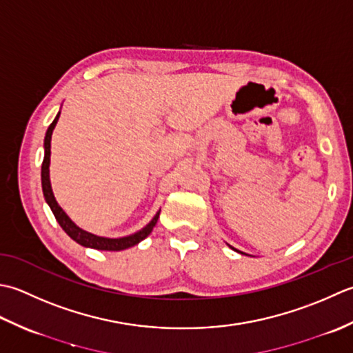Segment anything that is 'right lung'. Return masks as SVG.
<instances>
[{
	"label": "right lung",
	"mask_w": 353,
	"mask_h": 353,
	"mask_svg": "<svg viewBox=\"0 0 353 353\" xmlns=\"http://www.w3.org/2000/svg\"><path fill=\"white\" fill-rule=\"evenodd\" d=\"M59 116H61V112L57 114L56 119L53 120V123L50 125L47 129L46 140H44L46 154H44V161H42V168H41L42 192H44V198L47 201V204L50 205V208H52L56 221L59 222V225L62 227L63 232H65L71 237V239L76 241L77 243H81V245H83V247L105 250V251H120V250L137 245V243L141 242L145 237H148L150 234V232H152L155 224H157V221H158V216H160V212L155 214L154 219L150 221L145 228L140 230V232H137L135 234L126 236V237H119V239H110V237H100V236L85 232V230H82V228H79L74 222L67 216L65 212H63L62 208L57 205L56 199L53 196V192H52V185H50L48 166H50V148H52V134H53V129L57 123V119H59Z\"/></svg>",
	"instance_id": "obj_1"
}]
</instances>
